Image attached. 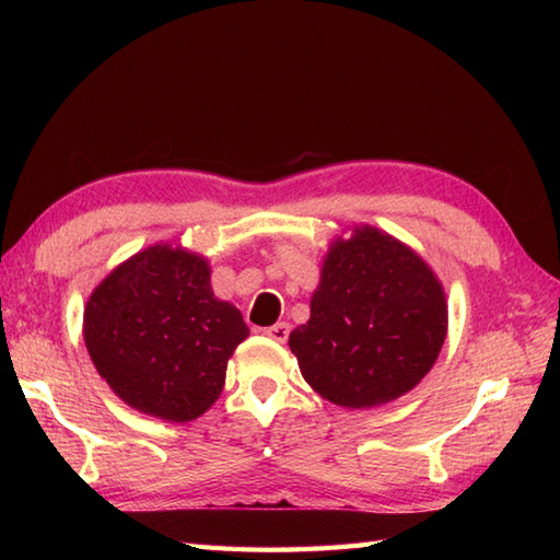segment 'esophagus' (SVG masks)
<instances>
[{
	"label": "esophagus",
	"instance_id": "esophagus-1",
	"mask_svg": "<svg viewBox=\"0 0 560 560\" xmlns=\"http://www.w3.org/2000/svg\"><path fill=\"white\" fill-rule=\"evenodd\" d=\"M265 335H267L269 339H273V341L283 343V341L289 339V335H291V325H289V323H277V325L267 327V329H265Z\"/></svg>",
	"mask_w": 560,
	"mask_h": 560
}]
</instances>
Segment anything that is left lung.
Returning <instances> with one entry per match:
<instances>
[{
  "label": "left lung",
  "instance_id": "obj_1",
  "mask_svg": "<svg viewBox=\"0 0 560 560\" xmlns=\"http://www.w3.org/2000/svg\"><path fill=\"white\" fill-rule=\"evenodd\" d=\"M447 335L435 273L395 237L363 225L327 253L311 319L289 347L305 383L347 409H371L413 389Z\"/></svg>",
  "mask_w": 560,
  "mask_h": 560
}]
</instances>
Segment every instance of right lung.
Segmentation results:
<instances>
[{
    "label": "right lung",
    "instance_id": "1",
    "mask_svg": "<svg viewBox=\"0 0 560 560\" xmlns=\"http://www.w3.org/2000/svg\"><path fill=\"white\" fill-rule=\"evenodd\" d=\"M249 335L219 301L205 257L153 245L91 293L83 339L101 377L129 407L185 423L219 399L235 347Z\"/></svg>",
    "mask_w": 560,
    "mask_h": 560
}]
</instances>
